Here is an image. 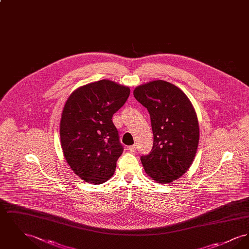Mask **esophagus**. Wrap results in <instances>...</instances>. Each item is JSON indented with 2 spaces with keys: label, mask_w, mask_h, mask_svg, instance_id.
<instances>
[{
  "label": "esophagus",
  "mask_w": 249,
  "mask_h": 249,
  "mask_svg": "<svg viewBox=\"0 0 249 249\" xmlns=\"http://www.w3.org/2000/svg\"><path fill=\"white\" fill-rule=\"evenodd\" d=\"M127 150L129 151V152H135V150H136V145H130V146H128L127 147Z\"/></svg>",
  "instance_id": "esophagus-1"
}]
</instances>
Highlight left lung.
Instances as JSON below:
<instances>
[{"label":"left lung","mask_w":249,"mask_h":249,"mask_svg":"<svg viewBox=\"0 0 249 249\" xmlns=\"http://www.w3.org/2000/svg\"><path fill=\"white\" fill-rule=\"evenodd\" d=\"M135 99L150 115L154 142L141 157L142 167L157 183L168 184L182 177L196 156L200 130L195 109L179 88L164 80L136 87Z\"/></svg>","instance_id":"left-lung-1"}]
</instances>
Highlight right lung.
Masks as SVG:
<instances>
[{
  "mask_svg": "<svg viewBox=\"0 0 249 249\" xmlns=\"http://www.w3.org/2000/svg\"><path fill=\"white\" fill-rule=\"evenodd\" d=\"M130 92L129 87L103 79L79 87L64 105L59 123L63 156L88 183H105L115 173L123 146L112 118Z\"/></svg>",
  "mask_w": 249,
  "mask_h": 249,
  "instance_id": "right-lung-1",
  "label": "right lung"
}]
</instances>
